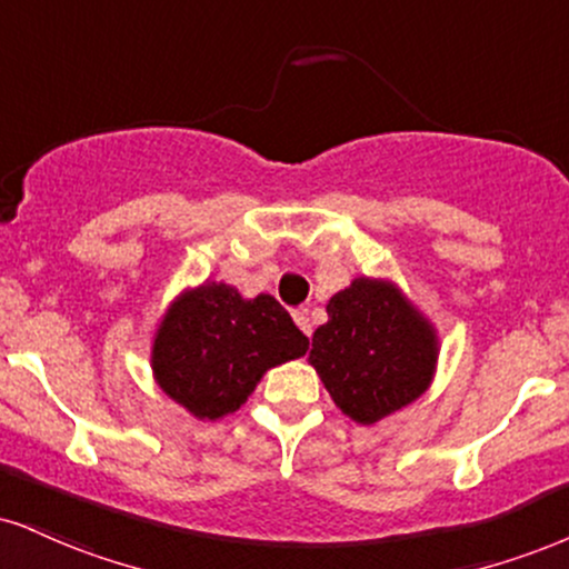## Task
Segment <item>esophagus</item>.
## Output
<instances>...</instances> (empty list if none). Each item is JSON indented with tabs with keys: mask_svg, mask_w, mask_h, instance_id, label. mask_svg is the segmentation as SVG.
<instances>
[{
	"mask_svg": "<svg viewBox=\"0 0 569 569\" xmlns=\"http://www.w3.org/2000/svg\"><path fill=\"white\" fill-rule=\"evenodd\" d=\"M293 320H297V326L302 328V331L310 337L312 333V320H310V312L307 310H293Z\"/></svg>",
	"mask_w": 569,
	"mask_h": 569,
	"instance_id": "esophagus-1",
	"label": "esophagus"
}]
</instances>
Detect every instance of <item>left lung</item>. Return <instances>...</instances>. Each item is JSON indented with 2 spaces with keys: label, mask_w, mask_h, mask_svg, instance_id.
<instances>
[{
  "label": "left lung",
  "mask_w": 569,
  "mask_h": 569,
  "mask_svg": "<svg viewBox=\"0 0 569 569\" xmlns=\"http://www.w3.org/2000/svg\"><path fill=\"white\" fill-rule=\"evenodd\" d=\"M310 362L333 402L358 423H376L413 402L432 379V326L385 280L358 278L328 302Z\"/></svg>",
  "instance_id": "obj_1"
}]
</instances>
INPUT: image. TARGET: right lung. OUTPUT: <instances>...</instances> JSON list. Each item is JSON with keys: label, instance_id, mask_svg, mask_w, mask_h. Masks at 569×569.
Here are the masks:
<instances>
[{"label": "right lung", "instance_id": "obj_1", "mask_svg": "<svg viewBox=\"0 0 569 569\" xmlns=\"http://www.w3.org/2000/svg\"><path fill=\"white\" fill-rule=\"evenodd\" d=\"M307 350L310 339L272 297L243 299L232 286L203 283L163 318L153 371L172 400L214 421L243 406L267 368Z\"/></svg>", "mask_w": 569, "mask_h": 569}]
</instances>
